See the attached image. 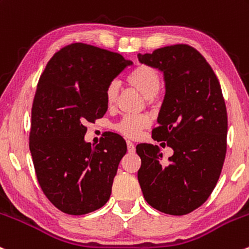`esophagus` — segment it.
Masks as SVG:
<instances>
[{"mask_svg":"<svg viewBox=\"0 0 249 249\" xmlns=\"http://www.w3.org/2000/svg\"><path fill=\"white\" fill-rule=\"evenodd\" d=\"M126 145H127V151H129V153H135L136 148H135V144H133L131 141H126Z\"/></svg>","mask_w":249,"mask_h":249,"instance_id":"obj_1","label":"esophagus"}]
</instances>
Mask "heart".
<instances>
[{"label":"heart","mask_w":249,"mask_h":249,"mask_svg":"<svg viewBox=\"0 0 249 249\" xmlns=\"http://www.w3.org/2000/svg\"><path fill=\"white\" fill-rule=\"evenodd\" d=\"M126 80L132 87L137 88L150 101H153L158 96L162 85L161 74H160L159 70L151 65L144 64V63H140V64L136 65L127 74ZM104 98L107 107L112 108V107L116 106L118 99V85L116 82H111L106 86ZM148 125L149 118L146 116L127 114L114 125V129L125 137L137 138Z\"/></svg>","instance_id":"b5f03b06"}]
</instances>
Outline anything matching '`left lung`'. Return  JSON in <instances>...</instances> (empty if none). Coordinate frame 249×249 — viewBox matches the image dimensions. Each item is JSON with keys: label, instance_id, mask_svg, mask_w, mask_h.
<instances>
[{"label": "left lung", "instance_id": "left-lung-1", "mask_svg": "<svg viewBox=\"0 0 249 249\" xmlns=\"http://www.w3.org/2000/svg\"><path fill=\"white\" fill-rule=\"evenodd\" d=\"M138 59L164 74L166 95L153 138L174 151L162 162L158 145L136 146L142 161L138 182L154 209L190 213L210 197L226 159L228 116L221 85L203 54L186 44L138 53Z\"/></svg>", "mask_w": 249, "mask_h": 249}]
</instances>
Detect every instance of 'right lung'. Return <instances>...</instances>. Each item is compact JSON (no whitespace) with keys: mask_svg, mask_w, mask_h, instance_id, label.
Returning a JSON list of instances; mask_svg holds the SVG:
<instances>
[{"mask_svg":"<svg viewBox=\"0 0 249 249\" xmlns=\"http://www.w3.org/2000/svg\"><path fill=\"white\" fill-rule=\"evenodd\" d=\"M131 64L117 52L72 43L57 51L40 75L30 150L39 186L62 213H89L109 199L126 143L112 132L91 146L85 142L86 123L104 117L105 88Z\"/></svg>","mask_w":249,"mask_h":249,"instance_id":"right-lung-1","label":"right lung"}]
</instances>
